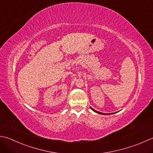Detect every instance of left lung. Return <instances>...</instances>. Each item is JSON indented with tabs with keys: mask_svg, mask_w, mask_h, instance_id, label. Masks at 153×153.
Here are the masks:
<instances>
[{
	"mask_svg": "<svg viewBox=\"0 0 153 153\" xmlns=\"http://www.w3.org/2000/svg\"><path fill=\"white\" fill-rule=\"evenodd\" d=\"M91 109L94 111H95V112H96V113H100V114H103V115H104L105 113H101V112H99V111H96V110H95V109H94L93 108H91Z\"/></svg>",
	"mask_w": 153,
	"mask_h": 153,
	"instance_id": "1",
	"label": "left lung"
}]
</instances>
